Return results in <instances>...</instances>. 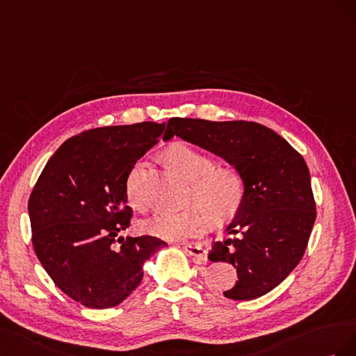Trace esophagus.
Segmentation results:
<instances>
[{"label":"esophagus","instance_id":"34e87169","mask_svg":"<svg viewBox=\"0 0 356 356\" xmlns=\"http://www.w3.org/2000/svg\"><path fill=\"white\" fill-rule=\"evenodd\" d=\"M184 249H185V252L188 253V255H191L197 262H201V261H206L207 259L206 249L202 248V246H200V245H184Z\"/></svg>","mask_w":356,"mask_h":356}]
</instances>
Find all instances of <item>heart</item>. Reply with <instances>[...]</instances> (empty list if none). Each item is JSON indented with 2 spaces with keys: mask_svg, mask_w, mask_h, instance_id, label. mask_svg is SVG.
I'll return each instance as SVG.
<instances>
[{
  "mask_svg": "<svg viewBox=\"0 0 356 356\" xmlns=\"http://www.w3.org/2000/svg\"><path fill=\"white\" fill-rule=\"evenodd\" d=\"M164 159L179 175L192 180L191 202L197 206L180 211H156L141 223V229L165 240H192L204 234L209 220L223 225L241 211L248 197V180L238 167L215 165L211 156L185 143L170 146ZM125 192L136 210L147 209L143 162H137L128 172Z\"/></svg>",
  "mask_w": 356,
  "mask_h": 356,
  "instance_id": "heart-1",
  "label": "heart"
}]
</instances>
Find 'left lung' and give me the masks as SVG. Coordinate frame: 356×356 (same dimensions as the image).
Masks as SVG:
<instances>
[{
    "label": "left lung",
    "mask_w": 356,
    "mask_h": 356,
    "mask_svg": "<svg viewBox=\"0 0 356 356\" xmlns=\"http://www.w3.org/2000/svg\"><path fill=\"white\" fill-rule=\"evenodd\" d=\"M175 136L245 172L246 202L227 227L234 238L213 243L209 259L237 270L236 285L223 292L227 298L266 296L298 266L316 219L306 161L285 138L257 122L171 118L164 140Z\"/></svg>",
    "instance_id": "8db88e82"
}]
</instances>
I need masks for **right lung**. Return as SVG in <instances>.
I'll return each instance as SVG.
<instances>
[{
	"instance_id": "obj_1",
	"label": "right lung",
	"mask_w": 356,
	"mask_h": 356,
	"mask_svg": "<svg viewBox=\"0 0 356 356\" xmlns=\"http://www.w3.org/2000/svg\"><path fill=\"white\" fill-rule=\"evenodd\" d=\"M165 124L103 127L68 138L47 161L28 201L33 246L70 298L115 307L143 279V264L167 246L158 237H119L131 225L128 172L154 147Z\"/></svg>"
}]
</instances>
